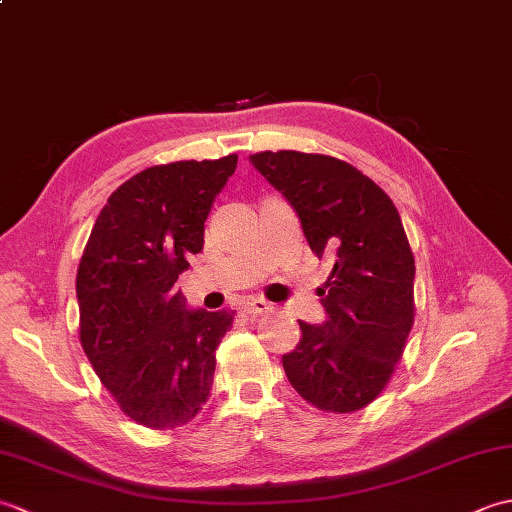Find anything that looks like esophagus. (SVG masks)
<instances>
[{"label":"esophagus","mask_w":512,"mask_h":512,"mask_svg":"<svg viewBox=\"0 0 512 512\" xmlns=\"http://www.w3.org/2000/svg\"><path fill=\"white\" fill-rule=\"evenodd\" d=\"M244 310H246L248 314H268L270 310H273V306H270V303H268L266 299L253 297V299H248V301L244 303Z\"/></svg>","instance_id":"obj_1"}]
</instances>
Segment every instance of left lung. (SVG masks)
I'll return each instance as SVG.
<instances>
[{"label": "left lung", "instance_id": "left-lung-1", "mask_svg": "<svg viewBox=\"0 0 512 512\" xmlns=\"http://www.w3.org/2000/svg\"><path fill=\"white\" fill-rule=\"evenodd\" d=\"M250 162L297 211L312 253L332 262L317 290L328 321H299L301 341L284 356L290 385L321 411L363 409L394 376L416 314V262L396 206L339 158L259 151Z\"/></svg>", "mask_w": 512, "mask_h": 512}]
</instances>
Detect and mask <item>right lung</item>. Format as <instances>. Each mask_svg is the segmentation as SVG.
<instances>
[{
  "label": "right lung",
  "mask_w": 512,
  "mask_h": 512,
  "mask_svg": "<svg viewBox=\"0 0 512 512\" xmlns=\"http://www.w3.org/2000/svg\"><path fill=\"white\" fill-rule=\"evenodd\" d=\"M235 167L231 154L136 173L110 195L85 244L76 270L83 352L143 427H182L211 396L215 350L235 312L187 310L176 281L202 250L204 222Z\"/></svg>",
  "instance_id": "1"
}]
</instances>
